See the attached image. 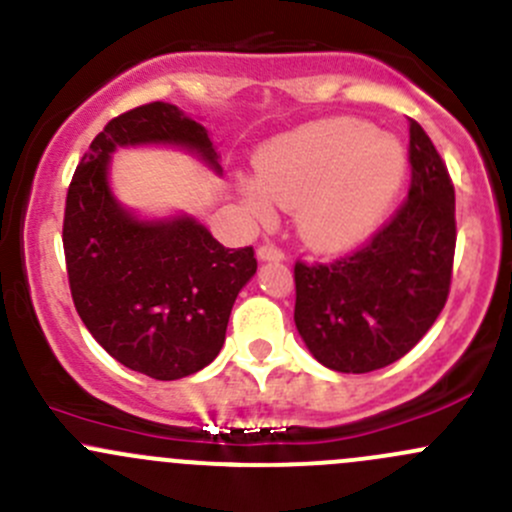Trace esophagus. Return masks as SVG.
Here are the masks:
<instances>
[{
  "mask_svg": "<svg viewBox=\"0 0 512 512\" xmlns=\"http://www.w3.org/2000/svg\"><path fill=\"white\" fill-rule=\"evenodd\" d=\"M257 260L260 262H282L285 260V252L277 250L275 245H262L260 250H257Z\"/></svg>",
  "mask_w": 512,
  "mask_h": 512,
  "instance_id": "1",
  "label": "esophagus"
}]
</instances>
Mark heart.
Returning <instances> with one entry per match:
<instances>
[{
	"instance_id": "1",
	"label": "heart",
	"mask_w": 512,
	"mask_h": 512,
	"mask_svg": "<svg viewBox=\"0 0 512 512\" xmlns=\"http://www.w3.org/2000/svg\"><path fill=\"white\" fill-rule=\"evenodd\" d=\"M255 178H237L247 213L275 220V203L297 208V232L312 250L347 252L389 215L406 178L399 141L354 118L309 123L257 156Z\"/></svg>"
}]
</instances>
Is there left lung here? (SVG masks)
<instances>
[{"instance_id": "1", "label": "left lung", "mask_w": 512, "mask_h": 512, "mask_svg": "<svg viewBox=\"0 0 512 512\" xmlns=\"http://www.w3.org/2000/svg\"><path fill=\"white\" fill-rule=\"evenodd\" d=\"M411 188L369 245L329 265H294V324L319 364L366 374L394 364L433 327L451 287L456 193L416 121L409 128Z\"/></svg>"}]
</instances>
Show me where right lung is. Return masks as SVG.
Returning a JSON list of instances; mask_svg holds the SVG:
<instances>
[{
    "instance_id": "obj_1",
    "label": "right lung",
    "mask_w": 512,
    "mask_h": 512,
    "mask_svg": "<svg viewBox=\"0 0 512 512\" xmlns=\"http://www.w3.org/2000/svg\"><path fill=\"white\" fill-rule=\"evenodd\" d=\"M173 146L223 173L208 128L165 101L106 123L66 195L71 297L91 337L128 369L175 381L205 369L225 344L240 289L257 272L252 247H223L188 213L141 218L111 190L118 148Z\"/></svg>"
}]
</instances>
